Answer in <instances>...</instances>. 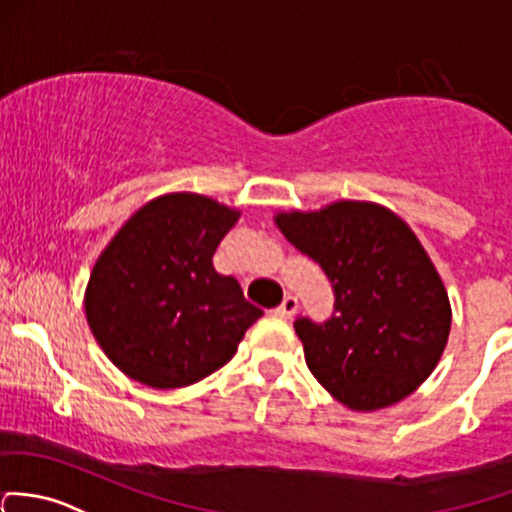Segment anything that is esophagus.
<instances>
[{
    "label": "esophagus",
    "mask_w": 512,
    "mask_h": 512,
    "mask_svg": "<svg viewBox=\"0 0 512 512\" xmlns=\"http://www.w3.org/2000/svg\"><path fill=\"white\" fill-rule=\"evenodd\" d=\"M297 309H299L297 297H292V294H287V297L282 299V304H279L277 309H274V314L282 316V319H289V316L297 314Z\"/></svg>",
    "instance_id": "esophagus-1"
}]
</instances>
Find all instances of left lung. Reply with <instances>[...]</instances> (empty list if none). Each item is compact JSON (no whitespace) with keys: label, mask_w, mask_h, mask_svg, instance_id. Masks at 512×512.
<instances>
[{"label":"left lung","mask_w":512,"mask_h":512,"mask_svg":"<svg viewBox=\"0 0 512 512\" xmlns=\"http://www.w3.org/2000/svg\"><path fill=\"white\" fill-rule=\"evenodd\" d=\"M333 287L324 324L294 321L314 378L346 407L373 412L412 395L437 368L451 328L444 282L410 225L368 201L277 213Z\"/></svg>","instance_id":"left-lung-1"}]
</instances>
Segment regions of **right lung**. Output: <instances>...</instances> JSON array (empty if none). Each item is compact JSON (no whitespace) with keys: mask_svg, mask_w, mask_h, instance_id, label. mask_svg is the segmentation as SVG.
Returning a JSON list of instances; mask_svg holds the SVG:
<instances>
[{"mask_svg":"<svg viewBox=\"0 0 512 512\" xmlns=\"http://www.w3.org/2000/svg\"><path fill=\"white\" fill-rule=\"evenodd\" d=\"M240 211L198 193L139 208L102 250L85 316L107 358L137 383L171 390L223 368L262 316L213 252Z\"/></svg>","mask_w":512,"mask_h":512,"instance_id":"obj_1","label":"right lung"}]
</instances>
